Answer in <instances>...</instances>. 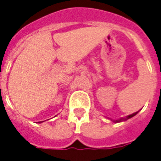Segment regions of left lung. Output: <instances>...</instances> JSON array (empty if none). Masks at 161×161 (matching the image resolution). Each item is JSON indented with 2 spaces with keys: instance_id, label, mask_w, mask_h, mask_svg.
<instances>
[{
  "instance_id": "left-lung-1",
  "label": "left lung",
  "mask_w": 161,
  "mask_h": 161,
  "mask_svg": "<svg viewBox=\"0 0 161 161\" xmlns=\"http://www.w3.org/2000/svg\"><path fill=\"white\" fill-rule=\"evenodd\" d=\"M137 113H138V112H134V113H132V114H130V115H129V116H127V117H122V118H121V119H118V120H113V122H115V123H117V122H121V121H126V120H128V119H130V118H131V117H134V116H135V115H136Z\"/></svg>"
}]
</instances>
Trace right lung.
<instances>
[{
	"mask_svg": "<svg viewBox=\"0 0 161 161\" xmlns=\"http://www.w3.org/2000/svg\"><path fill=\"white\" fill-rule=\"evenodd\" d=\"M41 122H43V121H39V123H41Z\"/></svg>",
	"mask_w": 161,
	"mask_h": 161,
	"instance_id": "add662e5",
	"label": "right lung"
}]
</instances>
